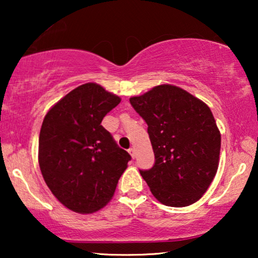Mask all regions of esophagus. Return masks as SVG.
<instances>
[{"label":"esophagus","mask_w":258,"mask_h":258,"mask_svg":"<svg viewBox=\"0 0 258 258\" xmlns=\"http://www.w3.org/2000/svg\"><path fill=\"white\" fill-rule=\"evenodd\" d=\"M129 154L130 155H132V157L134 158V157H135L136 156V151H135V148H130V149H129Z\"/></svg>","instance_id":"obj_1"}]
</instances>
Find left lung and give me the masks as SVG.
<instances>
[{
  "label": "left lung",
  "mask_w": 258,
  "mask_h": 258,
  "mask_svg": "<svg viewBox=\"0 0 258 258\" xmlns=\"http://www.w3.org/2000/svg\"><path fill=\"white\" fill-rule=\"evenodd\" d=\"M148 124L155 164L140 170L162 204L186 207L199 201L217 172L221 134L210 108L171 84L130 98Z\"/></svg>",
  "instance_id": "obj_1"
}]
</instances>
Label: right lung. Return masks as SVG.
I'll return each mask as SVG.
<instances>
[{
	"label": "right lung",
	"instance_id": "right-lung-1",
	"mask_svg": "<svg viewBox=\"0 0 258 258\" xmlns=\"http://www.w3.org/2000/svg\"><path fill=\"white\" fill-rule=\"evenodd\" d=\"M119 102L103 87L86 83L61 98L42 123V176L56 199L75 213L91 214L103 208L132 160L101 125Z\"/></svg>",
	"mask_w": 258,
	"mask_h": 258
}]
</instances>
